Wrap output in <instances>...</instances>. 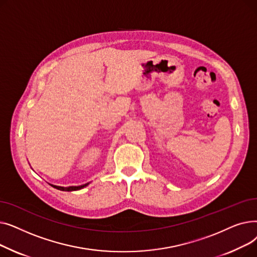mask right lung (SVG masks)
<instances>
[{
	"label": "right lung",
	"mask_w": 257,
	"mask_h": 257,
	"mask_svg": "<svg viewBox=\"0 0 257 257\" xmlns=\"http://www.w3.org/2000/svg\"><path fill=\"white\" fill-rule=\"evenodd\" d=\"M89 183H85V184H82V185H79V186H67V187H63V186H58V185H53V184H50L51 186H53L54 188H57V190L59 191H64V192H73V191H78V190H81V188H83L85 186H87Z\"/></svg>",
	"instance_id": "1"
}]
</instances>
